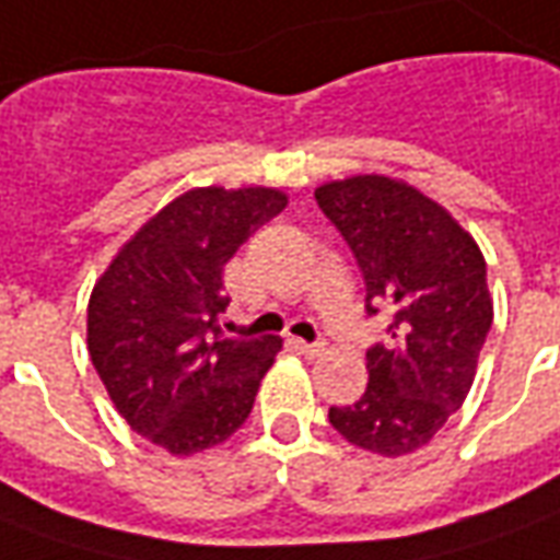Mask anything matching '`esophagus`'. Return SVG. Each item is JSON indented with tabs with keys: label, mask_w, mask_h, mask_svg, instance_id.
Returning <instances> with one entry per match:
<instances>
[{
	"label": "esophagus",
	"mask_w": 560,
	"mask_h": 560,
	"mask_svg": "<svg viewBox=\"0 0 560 560\" xmlns=\"http://www.w3.org/2000/svg\"><path fill=\"white\" fill-rule=\"evenodd\" d=\"M296 348H300L306 358H320V354L327 351V342H300V339H296Z\"/></svg>",
	"instance_id": "esophagus-1"
}]
</instances>
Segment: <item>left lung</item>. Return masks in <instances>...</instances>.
Segmentation results:
<instances>
[{"mask_svg":"<svg viewBox=\"0 0 560 560\" xmlns=\"http://www.w3.org/2000/svg\"><path fill=\"white\" fill-rule=\"evenodd\" d=\"M366 284V312L390 315V346L366 351V390L334 406L348 443L412 455L464 406L494 300L479 245L448 209L390 175H351L315 190Z\"/></svg>","mask_w":560,"mask_h":560,"instance_id":"left-lung-1","label":"left lung"}]
</instances>
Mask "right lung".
Segmentation results:
<instances>
[{
	"label": "right lung",
	"instance_id": "1",
	"mask_svg": "<svg viewBox=\"0 0 560 560\" xmlns=\"http://www.w3.org/2000/svg\"><path fill=\"white\" fill-rule=\"evenodd\" d=\"M284 206L276 187H194L148 218L93 284L90 361L120 418L170 455L221 445L252 416L281 339L221 330L224 267Z\"/></svg>",
	"mask_w": 560,
	"mask_h": 560
}]
</instances>
